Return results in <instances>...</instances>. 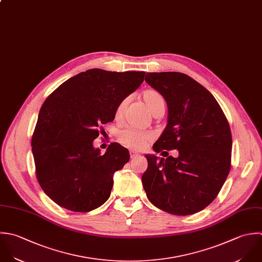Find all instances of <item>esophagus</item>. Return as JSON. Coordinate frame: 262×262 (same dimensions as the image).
<instances>
[{
	"label": "esophagus",
	"instance_id": "34e87169",
	"mask_svg": "<svg viewBox=\"0 0 262 262\" xmlns=\"http://www.w3.org/2000/svg\"><path fill=\"white\" fill-rule=\"evenodd\" d=\"M129 155H130V158H135V157L139 156L140 154H139V153H137V152H136V151H134V150H130V151H129Z\"/></svg>",
	"mask_w": 262,
	"mask_h": 262
}]
</instances>
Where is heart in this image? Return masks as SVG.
<instances>
[{"label":"heart","instance_id":"1","mask_svg":"<svg viewBox=\"0 0 262 262\" xmlns=\"http://www.w3.org/2000/svg\"><path fill=\"white\" fill-rule=\"evenodd\" d=\"M143 99L152 113L161 108H165V100L163 96L155 90L145 91L143 93ZM127 103L128 99L125 98L121 100L116 106L114 112V117L116 120L119 121L122 119ZM117 138L123 146L134 150H142L154 138V135L147 130H142L135 127H126L118 133Z\"/></svg>","mask_w":262,"mask_h":262}]
</instances>
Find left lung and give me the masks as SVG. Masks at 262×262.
<instances>
[{
	"instance_id": "8db88e82",
	"label": "left lung",
	"mask_w": 262,
	"mask_h": 262,
	"mask_svg": "<svg viewBox=\"0 0 262 262\" xmlns=\"http://www.w3.org/2000/svg\"><path fill=\"white\" fill-rule=\"evenodd\" d=\"M145 80L163 96L168 108L166 127L153 150L177 149L179 156L146 155L144 190L150 202L163 211L194 214L216 198L229 176L230 124L212 94L189 75L150 72Z\"/></svg>"
}]
</instances>
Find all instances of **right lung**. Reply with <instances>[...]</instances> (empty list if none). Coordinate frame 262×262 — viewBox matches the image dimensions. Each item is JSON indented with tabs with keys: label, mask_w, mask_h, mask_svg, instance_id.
Returning <instances> with one entry per match:
<instances>
[{
	"label": "right lung",
	"mask_w": 262,
	"mask_h": 262,
	"mask_svg": "<svg viewBox=\"0 0 262 262\" xmlns=\"http://www.w3.org/2000/svg\"><path fill=\"white\" fill-rule=\"evenodd\" d=\"M144 76V71L89 69L64 81L46 99L31 147L37 182L56 204L89 212L108 200L113 174L128 162L129 153L111 143L102 155L93 142Z\"/></svg>",
	"instance_id": "right-lung-1"
}]
</instances>
